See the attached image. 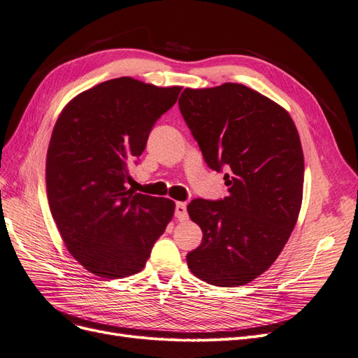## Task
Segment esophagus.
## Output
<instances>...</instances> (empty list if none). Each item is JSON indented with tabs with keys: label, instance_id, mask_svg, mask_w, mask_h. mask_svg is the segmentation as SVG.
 <instances>
[{
	"label": "esophagus",
	"instance_id": "obj_1",
	"mask_svg": "<svg viewBox=\"0 0 358 358\" xmlns=\"http://www.w3.org/2000/svg\"><path fill=\"white\" fill-rule=\"evenodd\" d=\"M175 216L178 217V220H187L188 219V211H187V204L185 203H176V208H175Z\"/></svg>",
	"mask_w": 358,
	"mask_h": 358
}]
</instances>
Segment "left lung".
Here are the masks:
<instances>
[{"mask_svg": "<svg viewBox=\"0 0 358 358\" xmlns=\"http://www.w3.org/2000/svg\"><path fill=\"white\" fill-rule=\"evenodd\" d=\"M182 116L207 166L224 169L229 195L196 198L188 213L203 242L187 255L192 273L239 287L275 263L303 203L304 155L289 113L245 85L183 90Z\"/></svg>", "mask_w": 358, "mask_h": 358, "instance_id": "obj_1", "label": "left lung"}]
</instances>
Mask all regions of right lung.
I'll list each match as a JSON object with an SVG mask.
<instances>
[{"instance_id": "add662e5", "label": "right lung", "mask_w": 358, "mask_h": 358, "mask_svg": "<svg viewBox=\"0 0 358 358\" xmlns=\"http://www.w3.org/2000/svg\"><path fill=\"white\" fill-rule=\"evenodd\" d=\"M180 90L111 79L76 95L55 122L45 171L50 210L69 252L96 276L141 271L173 217L171 199L127 189L126 179Z\"/></svg>"}]
</instances>
